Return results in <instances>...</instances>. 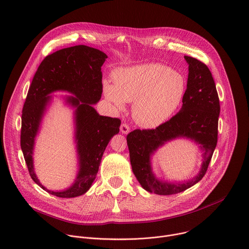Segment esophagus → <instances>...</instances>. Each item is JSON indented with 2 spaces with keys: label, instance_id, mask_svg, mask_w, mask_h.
Wrapping results in <instances>:
<instances>
[{
  "label": "esophagus",
  "instance_id": "34e87169",
  "mask_svg": "<svg viewBox=\"0 0 249 249\" xmlns=\"http://www.w3.org/2000/svg\"><path fill=\"white\" fill-rule=\"evenodd\" d=\"M120 132H121L122 134H124V135H127V134L130 132V127H129L126 123H123V124H121V126H120Z\"/></svg>",
  "mask_w": 249,
  "mask_h": 249
}]
</instances>
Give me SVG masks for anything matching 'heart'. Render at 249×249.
<instances>
[{"label": "heart", "instance_id": "b5f03b06", "mask_svg": "<svg viewBox=\"0 0 249 249\" xmlns=\"http://www.w3.org/2000/svg\"><path fill=\"white\" fill-rule=\"evenodd\" d=\"M112 79L114 85L103 83L105 98L118 109L134 101V120L148 129L168 121L179 109L187 89L183 74L160 63L116 69Z\"/></svg>", "mask_w": 249, "mask_h": 249}]
</instances>
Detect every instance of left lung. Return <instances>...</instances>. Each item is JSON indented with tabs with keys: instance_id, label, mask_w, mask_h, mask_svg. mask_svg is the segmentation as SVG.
<instances>
[{
	"instance_id": "obj_1",
	"label": "left lung",
	"mask_w": 249,
	"mask_h": 249,
	"mask_svg": "<svg viewBox=\"0 0 249 249\" xmlns=\"http://www.w3.org/2000/svg\"><path fill=\"white\" fill-rule=\"evenodd\" d=\"M184 59L188 64V79L180 111L156 129H137L127 136L133 173L146 191L158 195L180 193L198 183L218 142L220 101L214 79L204 63L189 56ZM177 138L189 139L198 147L202 153L200 169L187 181L161 180L152 171L151 158L160 147Z\"/></svg>"
}]
</instances>
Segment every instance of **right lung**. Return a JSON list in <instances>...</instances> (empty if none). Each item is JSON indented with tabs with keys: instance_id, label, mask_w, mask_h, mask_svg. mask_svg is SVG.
Wrapping results in <instances>:
<instances>
[{
	"instance_id": "right-lung-1",
	"label": "right lung",
	"mask_w": 249,
	"mask_h": 249,
	"mask_svg": "<svg viewBox=\"0 0 249 249\" xmlns=\"http://www.w3.org/2000/svg\"><path fill=\"white\" fill-rule=\"evenodd\" d=\"M106 59L105 53L89 46L69 47L48 55L33 77L22 109L20 147L32 180L51 195L74 198L87 193L95 179L109 141L119 133L121 121L118 118L99 115L93 107L101 98V66ZM58 91L70 93L60 99L73 109L78 170L69 188L50 191L34 171L33 153L43 119L56 97L52 93Z\"/></svg>"
}]
</instances>
